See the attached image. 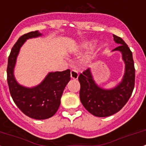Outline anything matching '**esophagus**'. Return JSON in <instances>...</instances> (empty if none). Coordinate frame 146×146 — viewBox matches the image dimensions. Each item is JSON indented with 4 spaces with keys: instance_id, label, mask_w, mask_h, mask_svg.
Returning a JSON list of instances; mask_svg holds the SVG:
<instances>
[{
    "instance_id": "1",
    "label": "esophagus",
    "mask_w": 146,
    "mask_h": 146,
    "mask_svg": "<svg viewBox=\"0 0 146 146\" xmlns=\"http://www.w3.org/2000/svg\"><path fill=\"white\" fill-rule=\"evenodd\" d=\"M78 75H79V74H78V72L76 70L72 69V70L71 71V78H72V79H74V80L78 79Z\"/></svg>"
}]
</instances>
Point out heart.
Masks as SVG:
<instances>
[{
	"mask_svg": "<svg viewBox=\"0 0 146 146\" xmlns=\"http://www.w3.org/2000/svg\"><path fill=\"white\" fill-rule=\"evenodd\" d=\"M93 42H85L84 44H82V48H90V46H92ZM92 56H93V54H91L90 56H88V59L92 58Z\"/></svg>",
	"mask_w": 146,
	"mask_h": 146,
	"instance_id": "obj_1",
	"label": "heart"
}]
</instances>
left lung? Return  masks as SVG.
<instances>
[{
    "mask_svg": "<svg viewBox=\"0 0 146 146\" xmlns=\"http://www.w3.org/2000/svg\"><path fill=\"white\" fill-rule=\"evenodd\" d=\"M113 39L120 44L114 50L121 53L125 64L122 80L110 90H104L96 84L90 68L79 75L80 84V99L90 113L98 117H107L119 112L129 100L135 84V68L132 52L120 37L113 35Z\"/></svg>",
    "mask_w": 146,
    "mask_h": 146,
    "instance_id": "1",
    "label": "left lung"
}]
</instances>
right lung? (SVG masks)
<instances>
[{"label":"right lung","instance_id":"1","mask_svg":"<svg viewBox=\"0 0 146 146\" xmlns=\"http://www.w3.org/2000/svg\"><path fill=\"white\" fill-rule=\"evenodd\" d=\"M40 36L38 31L21 36L11 50L7 69L9 92L16 106L26 115L39 120L48 119L56 113L63 90L71 79L70 70L67 69L50 72L40 84L34 87H25L18 84L13 72L20 48L27 39Z\"/></svg>","mask_w":146,"mask_h":146}]
</instances>
